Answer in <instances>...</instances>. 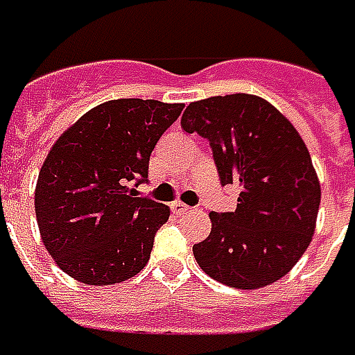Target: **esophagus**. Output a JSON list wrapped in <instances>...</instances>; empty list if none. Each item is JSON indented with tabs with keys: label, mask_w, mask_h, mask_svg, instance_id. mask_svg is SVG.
I'll use <instances>...</instances> for the list:
<instances>
[{
	"label": "esophagus",
	"mask_w": 355,
	"mask_h": 355,
	"mask_svg": "<svg viewBox=\"0 0 355 355\" xmlns=\"http://www.w3.org/2000/svg\"><path fill=\"white\" fill-rule=\"evenodd\" d=\"M171 209H173V214H175V216H180V214H184V211H188V206L187 204H182V202H173V204H171Z\"/></svg>",
	"instance_id": "obj_1"
}]
</instances>
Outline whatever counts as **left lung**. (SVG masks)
Returning <instances> with one entry per match:
<instances>
[{
	"label": "left lung",
	"mask_w": 355,
	"mask_h": 355,
	"mask_svg": "<svg viewBox=\"0 0 355 355\" xmlns=\"http://www.w3.org/2000/svg\"><path fill=\"white\" fill-rule=\"evenodd\" d=\"M180 126L206 137L221 184L239 188L235 211H211V233L192 247L209 278L259 289L284 278L311 245L320 182L309 149L266 98L247 93L190 103Z\"/></svg>",
	"instance_id": "1"
}]
</instances>
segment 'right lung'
Returning <instances> with one entry per match:
<instances>
[{
	"label": "right lung",
	"mask_w": 355,
	"mask_h": 355,
	"mask_svg": "<svg viewBox=\"0 0 355 355\" xmlns=\"http://www.w3.org/2000/svg\"><path fill=\"white\" fill-rule=\"evenodd\" d=\"M182 103L118 98L91 108L48 151L35 211L46 250L67 276L112 286L141 272L171 209L136 187Z\"/></svg>",
	"instance_id": "obj_1"
}]
</instances>
